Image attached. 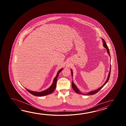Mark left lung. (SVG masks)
<instances>
[{
    "instance_id": "8db88e82",
    "label": "left lung",
    "mask_w": 126,
    "mask_h": 126,
    "mask_svg": "<svg viewBox=\"0 0 126 126\" xmlns=\"http://www.w3.org/2000/svg\"><path fill=\"white\" fill-rule=\"evenodd\" d=\"M102 41H103V46H104V47L106 48V50H107V53H108V54H109V55H110V50H109V48H108V46H107V44H106V42L105 41V40H104V39H102ZM110 72H111V65H110V72H109V75H108V78H107V80H106V81L105 82V83L104 84V85H103V86H101L100 87H99L98 89H97L96 90H94V91H90V92H88V93H87V94H84V93H81L80 91V90L78 88V87H77V86H76V85H75L74 83H73V81H72V87L73 89V90L74 91L76 92V93H77L78 94H82V95H93L94 94H96L97 93L98 91H99V90H100L101 89L104 87V86H105V84H106V83L108 82V80H109V79H110ZM71 73H72V76H73V72H72V70L71 69Z\"/></svg>"
}]
</instances>
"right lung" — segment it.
Instances as JSON below:
<instances>
[{
  "instance_id": "add662e5",
  "label": "right lung",
  "mask_w": 126,
  "mask_h": 126,
  "mask_svg": "<svg viewBox=\"0 0 126 126\" xmlns=\"http://www.w3.org/2000/svg\"><path fill=\"white\" fill-rule=\"evenodd\" d=\"M63 70V68L59 70V71L58 72L56 77L54 79V80H53L52 84L48 88L46 89V90H45L43 91H41V92H37V91H31L27 89H26L30 93L32 94V95H34V96H43L52 93L56 87L57 78L59 76V73L61 72Z\"/></svg>"
}]
</instances>
